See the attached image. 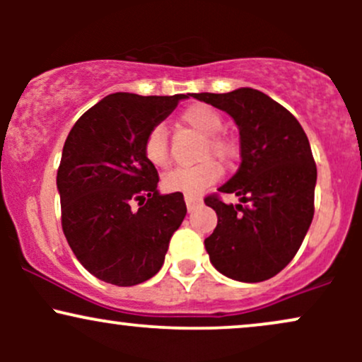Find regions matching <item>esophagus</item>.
Instances as JSON below:
<instances>
[{
	"label": "esophagus",
	"mask_w": 362,
	"mask_h": 362,
	"mask_svg": "<svg viewBox=\"0 0 362 362\" xmlns=\"http://www.w3.org/2000/svg\"><path fill=\"white\" fill-rule=\"evenodd\" d=\"M201 201L202 199L197 197V195H185V204H187V209H189V213L194 209L195 206L201 204Z\"/></svg>",
	"instance_id": "obj_1"
}]
</instances>
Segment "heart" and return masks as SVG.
I'll use <instances>...</instances> for the list:
<instances>
[{"label": "heart", "mask_w": 362, "mask_h": 362, "mask_svg": "<svg viewBox=\"0 0 362 362\" xmlns=\"http://www.w3.org/2000/svg\"><path fill=\"white\" fill-rule=\"evenodd\" d=\"M182 122L195 129L197 132L206 136L202 156L214 155L221 160H230L235 155V143L228 136L221 134L223 117L213 107L190 105L182 112ZM144 156L153 167L165 168L168 165V131L165 124H155L148 131L143 144ZM223 175V168L218 161L209 160L201 161L194 167H178L167 173L161 180V187L167 192H180L185 195H197L207 187L216 184Z\"/></svg>", "instance_id": "b5f03b06"}]
</instances>
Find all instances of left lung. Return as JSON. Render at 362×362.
<instances>
[{"instance_id": "obj_1", "label": "left lung", "mask_w": 362, "mask_h": 362, "mask_svg": "<svg viewBox=\"0 0 362 362\" xmlns=\"http://www.w3.org/2000/svg\"><path fill=\"white\" fill-rule=\"evenodd\" d=\"M230 114L240 131L238 172L219 192L240 195L243 204H224L218 195L204 202L218 214L204 240L211 264L242 282L267 281L300 250L315 213L317 165L296 117L253 88L230 93H194Z\"/></svg>"}]
</instances>
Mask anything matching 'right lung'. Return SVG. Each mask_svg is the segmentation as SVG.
Listing matches in <instances>:
<instances>
[{
	"label": "right lung",
	"instance_id": "add662e5",
	"mask_svg": "<svg viewBox=\"0 0 362 362\" xmlns=\"http://www.w3.org/2000/svg\"><path fill=\"white\" fill-rule=\"evenodd\" d=\"M187 95L112 93L76 120L57 170L61 223L83 267L100 281L136 286L160 271L184 221V195L158 192L144 138Z\"/></svg>",
	"mask_w": 362,
	"mask_h": 362
}]
</instances>
